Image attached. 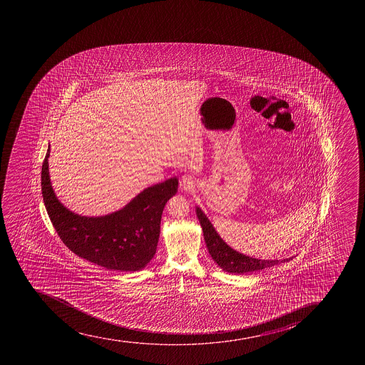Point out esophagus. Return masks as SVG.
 <instances>
[{
	"instance_id": "34e87169",
	"label": "esophagus",
	"mask_w": 365,
	"mask_h": 365,
	"mask_svg": "<svg viewBox=\"0 0 365 365\" xmlns=\"http://www.w3.org/2000/svg\"><path fill=\"white\" fill-rule=\"evenodd\" d=\"M180 188L182 192H190V190L195 188V180L192 176L185 175L180 180Z\"/></svg>"
}]
</instances>
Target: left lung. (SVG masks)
<instances>
[{
	"instance_id": "left-lung-1",
	"label": "left lung",
	"mask_w": 365,
	"mask_h": 365,
	"mask_svg": "<svg viewBox=\"0 0 365 365\" xmlns=\"http://www.w3.org/2000/svg\"><path fill=\"white\" fill-rule=\"evenodd\" d=\"M196 215L199 217L200 225L202 227L203 237H205V242L210 257L226 272L235 274H246V272L263 270L267 267H274L277 264L285 263L292 259V257L284 258V259H258V258L242 255L235 249H232L231 246L227 245L222 240L200 207H196Z\"/></svg>"
}]
</instances>
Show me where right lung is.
Segmentation results:
<instances>
[{"label": "right lung", "mask_w": 365, "mask_h": 365, "mask_svg": "<svg viewBox=\"0 0 365 365\" xmlns=\"http://www.w3.org/2000/svg\"><path fill=\"white\" fill-rule=\"evenodd\" d=\"M50 146L41 168V192L47 214L66 247L108 270L139 271L155 255L165 203L176 195V177L151 185L126 206L102 217L73 213L54 194L48 173Z\"/></svg>", "instance_id": "add662e5"}]
</instances>
